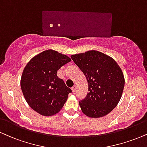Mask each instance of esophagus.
Here are the masks:
<instances>
[{
	"label": "esophagus",
	"instance_id": "34e87169",
	"mask_svg": "<svg viewBox=\"0 0 147 147\" xmlns=\"http://www.w3.org/2000/svg\"><path fill=\"white\" fill-rule=\"evenodd\" d=\"M76 89H77V88H76V86H74L72 88V92H73V93H75V92H76Z\"/></svg>",
	"mask_w": 147,
	"mask_h": 147
}]
</instances>
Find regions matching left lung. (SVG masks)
Returning a JSON list of instances; mask_svg holds the SVG:
<instances>
[{
    "mask_svg": "<svg viewBox=\"0 0 147 147\" xmlns=\"http://www.w3.org/2000/svg\"><path fill=\"white\" fill-rule=\"evenodd\" d=\"M70 57L84 72L89 86L87 96L79 101L82 112L95 118L108 114L117 106L124 89L121 67L112 57L94 50Z\"/></svg>",
    "mask_w": 147,
    "mask_h": 147,
    "instance_id": "left-lung-1",
    "label": "left lung"
}]
</instances>
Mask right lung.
Returning <instances> with one entry per match:
<instances>
[{"label": "right lung", "instance_id": "right-lung-1", "mask_svg": "<svg viewBox=\"0 0 147 147\" xmlns=\"http://www.w3.org/2000/svg\"><path fill=\"white\" fill-rule=\"evenodd\" d=\"M70 61L66 55L49 49L31 58L24 67L21 90L28 105L38 114L51 116L63 107L72 90L57 72Z\"/></svg>", "mask_w": 147, "mask_h": 147}]
</instances>
